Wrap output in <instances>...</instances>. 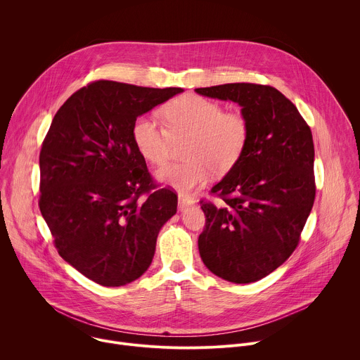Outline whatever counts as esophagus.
Instances as JSON below:
<instances>
[{"label": "esophagus", "mask_w": 360, "mask_h": 360, "mask_svg": "<svg viewBox=\"0 0 360 360\" xmlns=\"http://www.w3.org/2000/svg\"><path fill=\"white\" fill-rule=\"evenodd\" d=\"M195 200L186 195H179L178 196V207L181 211H184L186 207H191V205H193Z\"/></svg>", "instance_id": "1"}]
</instances>
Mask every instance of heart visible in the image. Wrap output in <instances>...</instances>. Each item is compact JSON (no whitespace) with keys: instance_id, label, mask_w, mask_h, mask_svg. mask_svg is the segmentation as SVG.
Segmentation results:
<instances>
[{"instance_id":"b5f03b06","label":"heart","mask_w":360,"mask_h":360,"mask_svg":"<svg viewBox=\"0 0 360 360\" xmlns=\"http://www.w3.org/2000/svg\"><path fill=\"white\" fill-rule=\"evenodd\" d=\"M168 129L153 117H141L132 127L139 155L152 165L164 164L172 139L188 138L185 164H171L155 172V179L181 193L203 185L211 172L225 174L240 158L248 141V122L239 112H224L217 102L198 95L175 99L165 108Z\"/></svg>"}]
</instances>
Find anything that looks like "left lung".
<instances>
[{
    "mask_svg": "<svg viewBox=\"0 0 360 360\" xmlns=\"http://www.w3.org/2000/svg\"><path fill=\"white\" fill-rule=\"evenodd\" d=\"M196 94L240 107L248 141L240 158L211 189L225 205L202 203L207 225L200 259L232 283L256 282L295 250L315 200L311 128L276 88L236 82L196 88Z\"/></svg>",
    "mask_w": 360,
    "mask_h": 360,
    "instance_id": "1",
    "label": "left lung"
}]
</instances>
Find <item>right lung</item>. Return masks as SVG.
Here are the masks:
<instances>
[{"label":"right lung","mask_w":360,"mask_h":360,"mask_svg":"<svg viewBox=\"0 0 360 360\" xmlns=\"http://www.w3.org/2000/svg\"><path fill=\"white\" fill-rule=\"evenodd\" d=\"M181 92L92 82L64 102L44 139L42 218L61 258L98 285L115 288L141 278L161 228L176 214L178 196L153 185L132 127Z\"/></svg>","instance_id":"obj_1"}]
</instances>
